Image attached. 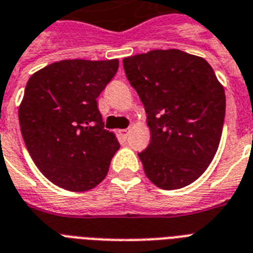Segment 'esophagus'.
<instances>
[{
    "label": "esophagus",
    "instance_id": "obj_1",
    "mask_svg": "<svg viewBox=\"0 0 253 253\" xmlns=\"http://www.w3.org/2000/svg\"><path fill=\"white\" fill-rule=\"evenodd\" d=\"M128 132H130V131H128L126 128V130H121V131H119V135H121V136H122L123 139H127V136H128Z\"/></svg>",
    "mask_w": 253,
    "mask_h": 253
}]
</instances>
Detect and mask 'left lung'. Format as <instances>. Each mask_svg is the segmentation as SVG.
<instances>
[{"label":"left lung","mask_w":253,"mask_h":253,"mask_svg":"<svg viewBox=\"0 0 253 253\" xmlns=\"http://www.w3.org/2000/svg\"><path fill=\"white\" fill-rule=\"evenodd\" d=\"M139 94L151 142L139 152L147 177L166 190L184 188L206 170L219 146L226 95L202 57L155 49L123 59Z\"/></svg>","instance_id":"left-lung-1"}]
</instances>
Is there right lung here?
Listing matches in <instances>:
<instances>
[{
    "instance_id": "add662e5",
    "label": "right lung",
    "mask_w": 253,
    "mask_h": 253,
    "mask_svg": "<svg viewBox=\"0 0 253 253\" xmlns=\"http://www.w3.org/2000/svg\"><path fill=\"white\" fill-rule=\"evenodd\" d=\"M114 60H61L27 81L18 117L30 156L57 186L85 192L105 178L119 143L103 128L97 98L118 71Z\"/></svg>"
}]
</instances>
